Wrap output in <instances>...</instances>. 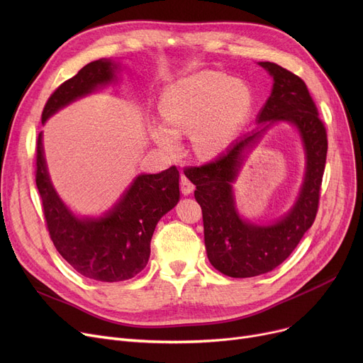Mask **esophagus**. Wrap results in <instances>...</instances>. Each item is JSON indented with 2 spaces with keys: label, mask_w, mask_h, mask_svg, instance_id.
Returning a JSON list of instances; mask_svg holds the SVG:
<instances>
[{
  "label": "esophagus",
  "mask_w": 363,
  "mask_h": 363,
  "mask_svg": "<svg viewBox=\"0 0 363 363\" xmlns=\"http://www.w3.org/2000/svg\"><path fill=\"white\" fill-rule=\"evenodd\" d=\"M181 191L184 196H188L194 191V184L189 181V178L185 174L181 175Z\"/></svg>",
  "instance_id": "34e87169"
}]
</instances>
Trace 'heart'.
Instances as JSON below:
<instances>
[{
    "instance_id": "heart-1",
    "label": "heart",
    "mask_w": 363,
    "mask_h": 363,
    "mask_svg": "<svg viewBox=\"0 0 363 363\" xmlns=\"http://www.w3.org/2000/svg\"><path fill=\"white\" fill-rule=\"evenodd\" d=\"M252 110L249 86L220 72H200L164 92L162 111L168 125H152V137L164 150L177 152L178 135L191 132L197 155L211 159L235 141Z\"/></svg>"
}]
</instances>
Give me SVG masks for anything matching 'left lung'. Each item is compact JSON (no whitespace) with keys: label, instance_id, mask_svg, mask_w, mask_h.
Wrapping results in <instances>:
<instances>
[{"label":"left lung","instance_id":"1","mask_svg":"<svg viewBox=\"0 0 363 363\" xmlns=\"http://www.w3.org/2000/svg\"><path fill=\"white\" fill-rule=\"evenodd\" d=\"M259 65L274 78L272 92L257 116L259 128L235 141L215 162L188 169L203 212L207 257L215 269L233 278L271 272L293 253L316 218L328 150L327 129L306 84L277 63ZM278 121H287L298 129L307 155V174L291 212L271 225H256L238 215L232 182L245 151Z\"/></svg>","mask_w":363,"mask_h":363}]
</instances>
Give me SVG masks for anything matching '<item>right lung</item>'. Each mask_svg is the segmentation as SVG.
Wrapping results in <instances>:
<instances>
[{
  "label": "right lung",
  "mask_w": 363,
  "mask_h": 363,
  "mask_svg": "<svg viewBox=\"0 0 363 363\" xmlns=\"http://www.w3.org/2000/svg\"><path fill=\"white\" fill-rule=\"evenodd\" d=\"M118 65L100 59L63 82L43 110V123L72 101L116 78ZM36 186L50 237L63 259L81 275L118 282L140 274L150 257V241L160 218L179 201V170L140 175L104 216L79 219L57 194L44 157L43 132L36 141Z\"/></svg>",
  "instance_id": "obj_1"
}]
</instances>
